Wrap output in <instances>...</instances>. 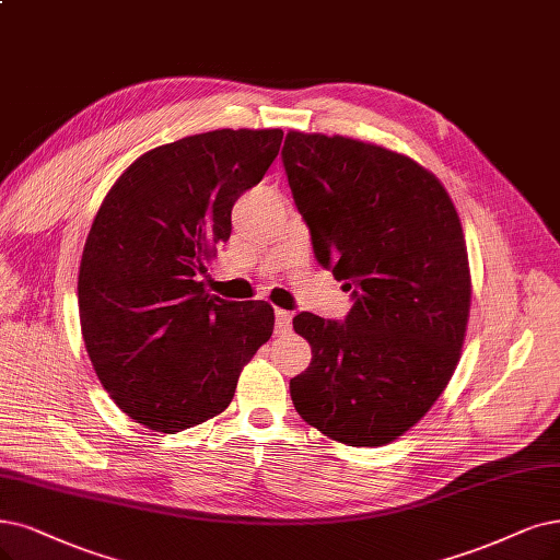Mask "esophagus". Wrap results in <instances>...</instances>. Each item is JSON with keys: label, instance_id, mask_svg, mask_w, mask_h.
<instances>
[{"label": "esophagus", "instance_id": "1", "mask_svg": "<svg viewBox=\"0 0 560 560\" xmlns=\"http://www.w3.org/2000/svg\"><path fill=\"white\" fill-rule=\"evenodd\" d=\"M275 316H277V332H285V329L291 327L293 314H291V312H285V308H277Z\"/></svg>", "mask_w": 560, "mask_h": 560}]
</instances>
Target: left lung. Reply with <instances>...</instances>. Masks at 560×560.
<instances>
[{
  "mask_svg": "<svg viewBox=\"0 0 560 560\" xmlns=\"http://www.w3.org/2000/svg\"><path fill=\"white\" fill-rule=\"evenodd\" d=\"M281 156L318 262L355 288L346 323L293 318L314 353L291 381L295 410L337 443L387 445L462 358L472 285L457 207L424 165L374 142L288 131Z\"/></svg>",
  "mask_w": 560,
  "mask_h": 560,
  "instance_id": "8db88e82",
  "label": "left lung"
}]
</instances>
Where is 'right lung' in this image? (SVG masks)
<instances>
[{
	"mask_svg": "<svg viewBox=\"0 0 560 560\" xmlns=\"http://www.w3.org/2000/svg\"><path fill=\"white\" fill-rule=\"evenodd\" d=\"M281 140V129H217L161 144L103 198L80 260V329L103 389L133 422L175 433L217 418L272 337V306L221 300L198 277Z\"/></svg>",
	"mask_w": 560,
	"mask_h": 560,
	"instance_id": "obj_1",
	"label": "right lung"
}]
</instances>
